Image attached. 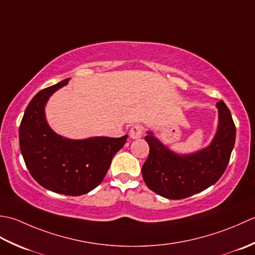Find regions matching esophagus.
I'll return each instance as SVG.
<instances>
[{
	"mask_svg": "<svg viewBox=\"0 0 255 255\" xmlns=\"http://www.w3.org/2000/svg\"><path fill=\"white\" fill-rule=\"evenodd\" d=\"M143 134V128L139 126H134L129 129V136L132 138H139Z\"/></svg>",
	"mask_w": 255,
	"mask_h": 255,
	"instance_id": "esophagus-1",
	"label": "esophagus"
}]
</instances>
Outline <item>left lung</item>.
Wrapping results in <instances>:
<instances>
[{"label": "left lung", "mask_w": 255, "mask_h": 255, "mask_svg": "<svg viewBox=\"0 0 255 255\" xmlns=\"http://www.w3.org/2000/svg\"><path fill=\"white\" fill-rule=\"evenodd\" d=\"M219 127L214 141L198 153L177 155L152 133L145 136L149 154L142 167L145 184L168 199H184L216 184L227 169L236 142V126L222 100L217 102Z\"/></svg>", "instance_id": "8db88e82"}]
</instances>
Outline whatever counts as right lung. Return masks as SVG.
<instances>
[{
	"mask_svg": "<svg viewBox=\"0 0 255 255\" xmlns=\"http://www.w3.org/2000/svg\"><path fill=\"white\" fill-rule=\"evenodd\" d=\"M68 80L45 88L30 100L19 126V147L26 167L40 186L57 194L80 196L101 184L128 135L80 141L57 135L46 122L45 105Z\"/></svg>",
	"mask_w": 255,
	"mask_h": 255,
	"instance_id": "right-lung-1",
	"label": "right lung"
}]
</instances>
